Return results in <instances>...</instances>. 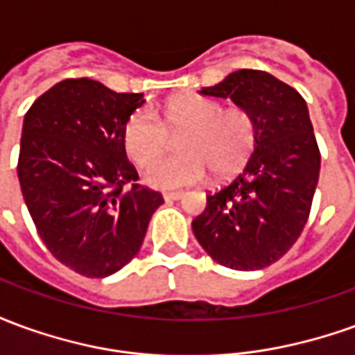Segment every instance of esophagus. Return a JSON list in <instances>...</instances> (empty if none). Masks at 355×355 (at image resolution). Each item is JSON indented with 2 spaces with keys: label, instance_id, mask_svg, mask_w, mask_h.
I'll list each match as a JSON object with an SVG mask.
<instances>
[{
  "label": "esophagus",
  "instance_id": "obj_1",
  "mask_svg": "<svg viewBox=\"0 0 355 355\" xmlns=\"http://www.w3.org/2000/svg\"><path fill=\"white\" fill-rule=\"evenodd\" d=\"M182 196H184L182 192H165V193H163V200H165V201H177V200H180Z\"/></svg>",
  "mask_w": 355,
  "mask_h": 355
}]
</instances>
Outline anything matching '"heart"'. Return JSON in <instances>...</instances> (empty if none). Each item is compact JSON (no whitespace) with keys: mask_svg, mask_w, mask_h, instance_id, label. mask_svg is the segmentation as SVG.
<instances>
[{"mask_svg":"<svg viewBox=\"0 0 355 355\" xmlns=\"http://www.w3.org/2000/svg\"><path fill=\"white\" fill-rule=\"evenodd\" d=\"M163 121L170 130H186L179 139L183 152L144 169V180L159 190H175L201 182L211 175L224 178L243 167L254 148V125L245 110H223L203 96H178L165 104ZM127 154L139 165L153 162L166 147L162 121L146 108H139L123 125Z\"/></svg>","mask_w":355,"mask_h":355,"instance_id":"heart-1","label":"heart"}]
</instances>
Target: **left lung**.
<instances>
[{"mask_svg":"<svg viewBox=\"0 0 355 355\" xmlns=\"http://www.w3.org/2000/svg\"><path fill=\"white\" fill-rule=\"evenodd\" d=\"M230 98L254 125L245 169L192 223L205 253L232 270H261L279 261L304 228L320 178V148L306 101L272 73L238 70L200 91Z\"/></svg>","mask_w":355,"mask_h":355,"instance_id":"1","label":"left lung"}]
</instances>
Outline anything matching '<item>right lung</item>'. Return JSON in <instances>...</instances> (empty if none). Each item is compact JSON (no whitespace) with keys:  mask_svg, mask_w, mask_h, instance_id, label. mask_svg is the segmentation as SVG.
Wrapping results in <instances>:
<instances>
[{"mask_svg":"<svg viewBox=\"0 0 355 355\" xmlns=\"http://www.w3.org/2000/svg\"><path fill=\"white\" fill-rule=\"evenodd\" d=\"M142 93L98 81L64 80L43 93L22 123L19 182L51 254L87 277H106L132 261L163 203L137 184L123 125Z\"/></svg>","mask_w":355,"mask_h":355,"instance_id":"1","label":"right lung"}]
</instances>
